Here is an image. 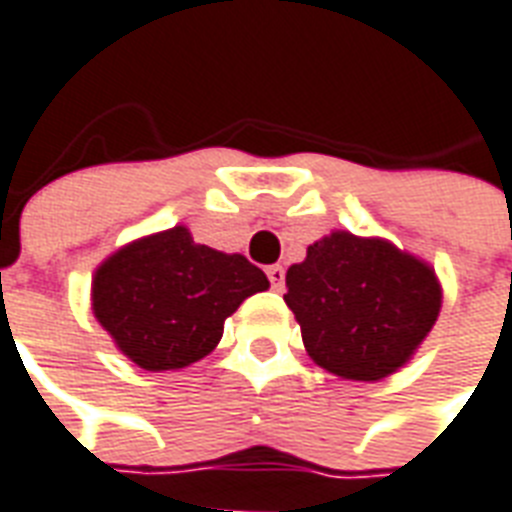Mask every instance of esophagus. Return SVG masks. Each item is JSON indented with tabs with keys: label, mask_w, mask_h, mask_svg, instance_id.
<instances>
[{
	"label": "esophagus",
	"mask_w": 512,
	"mask_h": 512,
	"mask_svg": "<svg viewBox=\"0 0 512 512\" xmlns=\"http://www.w3.org/2000/svg\"><path fill=\"white\" fill-rule=\"evenodd\" d=\"M268 281H271V289L281 292L284 289V268L281 265H268Z\"/></svg>",
	"instance_id": "obj_1"
}]
</instances>
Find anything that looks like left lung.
<instances>
[{"label": "left lung", "mask_w": 512, "mask_h": 512, "mask_svg": "<svg viewBox=\"0 0 512 512\" xmlns=\"http://www.w3.org/2000/svg\"><path fill=\"white\" fill-rule=\"evenodd\" d=\"M284 295L305 350L345 380L393 374L436 324L441 287L428 265L380 239L337 231L287 271Z\"/></svg>", "instance_id": "left-lung-1"}]
</instances>
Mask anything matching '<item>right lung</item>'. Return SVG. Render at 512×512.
<instances>
[{"instance_id": "add662e5", "label": "right lung", "mask_w": 512, "mask_h": 512, "mask_svg": "<svg viewBox=\"0 0 512 512\" xmlns=\"http://www.w3.org/2000/svg\"><path fill=\"white\" fill-rule=\"evenodd\" d=\"M268 289L244 255L193 244L183 225L119 249L92 281V311L124 356L148 372L183 369L223 337V321Z\"/></svg>"}]
</instances>
